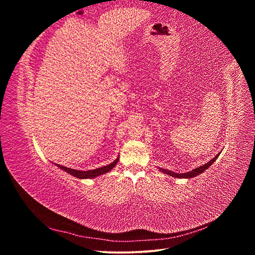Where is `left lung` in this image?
Instances as JSON below:
<instances>
[{
    "label": "left lung",
    "instance_id": "8db88e82",
    "mask_svg": "<svg viewBox=\"0 0 255 255\" xmlns=\"http://www.w3.org/2000/svg\"><path fill=\"white\" fill-rule=\"evenodd\" d=\"M219 155H220V152L215 157H213L210 161H208V163L204 164L203 166H200L198 168H195L194 170L188 171V172H185V173L173 172L171 170H168V169H164V168H158V170L160 172H163L164 174H167V175H170L172 177H175V179H191V177H196L197 175L203 173L206 170V169H208V168L212 166V164H214V161L218 158Z\"/></svg>",
    "mask_w": 255,
    "mask_h": 255
}]
</instances>
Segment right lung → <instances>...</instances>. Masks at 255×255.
<instances>
[{
	"instance_id": "right-lung-1",
	"label": "right lung",
	"mask_w": 255,
	"mask_h": 255,
	"mask_svg": "<svg viewBox=\"0 0 255 255\" xmlns=\"http://www.w3.org/2000/svg\"><path fill=\"white\" fill-rule=\"evenodd\" d=\"M119 160V156L116 158L113 163L109 164L107 166H103V167H100V168H97V169H92V170H75V169H71V168H68V167H64V166H60V165H57L55 164L59 169H61V170H64L65 172L69 173L72 176H75L78 177V179H81V180H85V179H95V177L97 176H100L102 175L104 173H107L110 172L112 169H114L116 167V165H117Z\"/></svg>"
}]
</instances>
